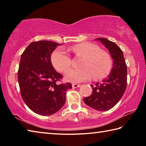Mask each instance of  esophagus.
<instances>
[{
  "instance_id": "esophagus-1",
  "label": "esophagus",
  "mask_w": 146,
  "mask_h": 146,
  "mask_svg": "<svg viewBox=\"0 0 146 146\" xmlns=\"http://www.w3.org/2000/svg\"><path fill=\"white\" fill-rule=\"evenodd\" d=\"M80 86V84H72V87L73 88H79Z\"/></svg>"
}]
</instances>
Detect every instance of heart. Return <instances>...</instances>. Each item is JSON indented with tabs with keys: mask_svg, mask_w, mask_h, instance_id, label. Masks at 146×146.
<instances>
[{
	"mask_svg": "<svg viewBox=\"0 0 146 146\" xmlns=\"http://www.w3.org/2000/svg\"><path fill=\"white\" fill-rule=\"evenodd\" d=\"M70 50L76 56H82L79 66L81 68L69 69L65 73V78L71 82H81L93 76L95 79L105 77L110 72L112 61L109 54L100 50L95 44L80 43L71 47ZM51 61L54 68L62 73L70 68L71 59L63 48H58L51 54Z\"/></svg>",
	"mask_w": 146,
	"mask_h": 146,
	"instance_id": "obj_1",
	"label": "heart"
}]
</instances>
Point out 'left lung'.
Returning a JSON list of instances; mask_svg holds the SVG:
<instances>
[{"instance_id":"8db88e82","label":"left lung","mask_w":146,"mask_h":146,"mask_svg":"<svg viewBox=\"0 0 146 146\" xmlns=\"http://www.w3.org/2000/svg\"><path fill=\"white\" fill-rule=\"evenodd\" d=\"M107 48L113 59L112 71L107 78L95 86L90 97L84 102L90 108L98 111H106L117 104L122 98L127 87V65L123 52L113 42L104 38H97Z\"/></svg>"}]
</instances>
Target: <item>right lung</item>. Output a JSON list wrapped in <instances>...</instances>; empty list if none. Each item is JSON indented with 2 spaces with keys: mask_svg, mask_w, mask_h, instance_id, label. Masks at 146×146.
Returning <instances> with one entry per match:
<instances>
[{
  "mask_svg": "<svg viewBox=\"0 0 146 146\" xmlns=\"http://www.w3.org/2000/svg\"><path fill=\"white\" fill-rule=\"evenodd\" d=\"M58 44L49 40L32 42L21 55L18 70L20 91L24 102L33 112L50 115L66 102L71 83H61L62 75L53 67L51 56Z\"/></svg>",
  "mask_w": 146,
  "mask_h": 146,
  "instance_id": "obj_1",
  "label": "right lung"
}]
</instances>
